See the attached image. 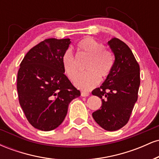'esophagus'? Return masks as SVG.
Masks as SVG:
<instances>
[{
	"label": "esophagus",
	"instance_id": "obj_1",
	"mask_svg": "<svg viewBox=\"0 0 159 159\" xmlns=\"http://www.w3.org/2000/svg\"><path fill=\"white\" fill-rule=\"evenodd\" d=\"M90 96V93L87 92H81V96H83V97H85V96Z\"/></svg>",
	"mask_w": 159,
	"mask_h": 159
}]
</instances>
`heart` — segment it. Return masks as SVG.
Segmentation results:
<instances>
[{
    "mask_svg": "<svg viewBox=\"0 0 159 159\" xmlns=\"http://www.w3.org/2000/svg\"><path fill=\"white\" fill-rule=\"evenodd\" d=\"M77 46L89 57V60L85 66L87 72L78 78L75 85L81 90H89L98 84L99 78L105 79L109 75L114 64V57L110 51L104 48L102 43L90 36L81 39ZM62 64L69 79L75 81L78 78L79 70L71 49H67L63 53Z\"/></svg>",
    "mask_w": 159,
    "mask_h": 159,
    "instance_id": "b5f03b06",
    "label": "heart"
}]
</instances>
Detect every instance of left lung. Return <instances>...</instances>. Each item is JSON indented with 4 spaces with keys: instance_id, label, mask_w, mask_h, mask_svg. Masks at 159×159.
I'll return each mask as SVG.
<instances>
[{
    "instance_id": "left-lung-1",
    "label": "left lung",
    "mask_w": 159,
    "mask_h": 159,
    "mask_svg": "<svg viewBox=\"0 0 159 159\" xmlns=\"http://www.w3.org/2000/svg\"><path fill=\"white\" fill-rule=\"evenodd\" d=\"M115 56L111 73L101 87L92 94L102 99L101 108L93 117L102 129L116 131L126 125L138 100L140 86V66L129 47L113 38L108 41Z\"/></svg>"
}]
</instances>
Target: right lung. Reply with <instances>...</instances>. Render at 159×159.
<instances>
[{"mask_svg": "<svg viewBox=\"0 0 159 159\" xmlns=\"http://www.w3.org/2000/svg\"><path fill=\"white\" fill-rule=\"evenodd\" d=\"M70 39H45L30 49L17 75L19 104L28 122L39 130L52 131L63 123L69 103L81 92L64 74L62 56Z\"/></svg>", "mask_w": 159, "mask_h": 159, "instance_id": "1", "label": "right lung"}]
</instances>
